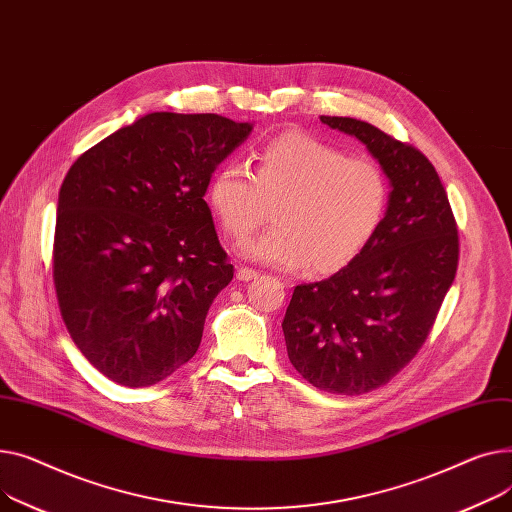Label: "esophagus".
Wrapping results in <instances>:
<instances>
[{
    "label": "esophagus",
    "mask_w": 512,
    "mask_h": 512,
    "mask_svg": "<svg viewBox=\"0 0 512 512\" xmlns=\"http://www.w3.org/2000/svg\"><path fill=\"white\" fill-rule=\"evenodd\" d=\"M235 277H237L239 281H252V279H256V277H258V273H256L254 268L239 266V268H237V273H235Z\"/></svg>",
    "instance_id": "obj_1"
}]
</instances>
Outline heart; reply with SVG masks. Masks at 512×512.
Segmentation results:
<instances>
[{
    "instance_id": "b5f03b06",
    "label": "heart",
    "mask_w": 512,
    "mask_h": 512,
    "mask_svg": "<svg viewBox=\"0 0 512 512\" xmlns=\"http://www.w3.org/2000/svg\"><path fill=\"white\" fill-rule=\"evenodd\" d=\"M388 202V177L376 163L297 130L264 144L254 173L227 163L208 184V204L235 242L258 231L273 208L275 227L244 244L248 258L316 275L337 273L366 250Z\"/></svg>"
}]
</instances>
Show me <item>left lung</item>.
<instances>
[{
    "label": "left lung",
    "mask_w": 512,
    "mask_h": 512,
    "mask_svg": "<svg viewBox=\"0 0 512 512\" xmlns=\"http://www.w3.org/2000/svg\"><path fill=\"white\" fill-rule=\"evenodd\" d=\"M320 122L362 140L393 186L366 250L333 277L297 285L283 320L293 368L326 393L355 397L397 376L426 343L457 275L459 229L422 150L353 117Z\"/></svg>",
    "instance_id": "obj_1"
}]
</instances>
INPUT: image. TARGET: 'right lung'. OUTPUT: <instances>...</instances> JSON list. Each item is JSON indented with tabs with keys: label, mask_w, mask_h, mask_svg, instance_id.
<instances>
[{
	"label": "right lung",
	"mask_w": 512,
	"mask_h": 512,
	"mask_svg": "<svg viewBox=\"0 0 512 512\" xmlns=\"http://www.w3.org/2000/svg\"><path fill=\"white\" fill-rule=\"evenodd\" d=\"M250 132L217 113H148L70 167L53 285L72 341L109 380L157 384L198 351L233 279L204 194Z\"/></svg>",
	"instance_id": "right-lung-1"
}]
</instances>
